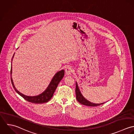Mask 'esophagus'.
Segmentation results:
<instances>
[{"label": "esophagus", "instance_id": "obj_1", "mask_svg": "<svg viewBox=\"0 0 134 134\" xmlns=\"http://www.w3.org/2000/svg\"><path fill=\"white\" fill-rule=\"evenodd\" d=\"M73 71L72 68L71 67H68L65 69V72L67 75H70Z\"/></svg>", "mask_w": 134, "mask_h": 134}]
</instances>
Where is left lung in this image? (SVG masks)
<instances>
[{
  "mask_svg": "<svg viewBox=\"0 0 134 134\" xmlns=\"http://www.w3.org/2000/svg\"><path fill=\"white\" fill-rule=\"evenodd\" d=\"M76 98L77 101L79 103H80L81 104H82L83 105L91 106V107H95V106H99L100 105L104 104L105 103H103L100 104H95V103H91L90 101L86 99L81 94L77 82H76Z\"/></svg>",
  "mask_w": 134,
  "mask_h": 134,
  "instance_id": "left-lung-1",
  "label": "left lung"
}]
</instances>
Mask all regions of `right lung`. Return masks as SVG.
Masks as SVG:
<instances>
[{"label": "right lung", "instance_id": "1", "mask_svg": "<svg viewBox=\"0 0 134 134\" xmlns=\"http://www.w3.org/2000/svg\"><path fill=\"white\" fill-rule=\"evenodd\" d=\"M15 54V53H14ZM14 54L13 55V57L12 58V61L13 59V58L14 57ZM12 63V62H11ZM12 64H11V80L12 84L13 85V88H14L15 91L17 93H18L20 96H21L23 98H24L25 100H26L28 102L34 103V104H42L44 103H47L49 102L51 98L53 96L54 92L57 88L58 83L61 80L63 79V78L64 76V70H62L60 71H58L55 75L54 76L52 79L51 81L50 84H49L48 86L47 87V89L42 93L40 94L37 95V96H30L25 95L21 93H20L19 91H18L13 83V80L12 78Z\"/></svg>", "mask_w": 134, "mask_h": 134}]
</instances>
